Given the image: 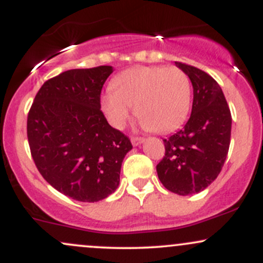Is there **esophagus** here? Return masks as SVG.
<instances>
[{
	"instance_id": "34e87169",
	"label": "esophagus",
	"mask_w": 263,
	"mask_h": 263,
	"mask_svg": "<svg viewBox=\"0 0 263 263\" xmlns=\"http://www.w3.org/2000/svg\"><path fill=\"white\" fill-rule=\"evenodd\" d=\"M144 142V138H141V137H132L131 138V143L134 144V146H140L141 143H143Z\"/></svg>"
}]
</instances>
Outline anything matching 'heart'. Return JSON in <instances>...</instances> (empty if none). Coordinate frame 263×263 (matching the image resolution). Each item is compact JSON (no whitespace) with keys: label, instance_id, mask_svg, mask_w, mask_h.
Returning <instances> with one entry per match:
<instances>
[{"label":"heart","instance_id":"heart-1","mask_svg":"<svg viewBox=\"0 0 263 263\" xmlns=\"http://www.w3.org/2000/svg\"><path fill=\"white\" fill-rule=\"evenodd\" d=\"M192 84L177 66H138L120 74L102 93L101 108L115 128H122L136 111L144 128L170 132L188 116Z\"/></svg>","mask_w":263,"mask_h":263}]
</instances>
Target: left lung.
I'll return each mask as SVG.
<instances>
[{
    "label": "left lung",
    "instance_id": "obj_1",
    "mask_svg": "<svg viewBox=\"0 0 263 263\" xmlns=\"http://www.w3.org/2000/svg\"><path fill=\"white\" fill-rule=\"evenodd\" d=\"M193 85L188 122L167 140L165 156L157 164L163 185L178 195L203 192L219 176L230 146L231 114L221 87L209 74L176 62Z\"/></svg>",
    "mask_w": 263,
    "mask_h": 263
}]
</instances>
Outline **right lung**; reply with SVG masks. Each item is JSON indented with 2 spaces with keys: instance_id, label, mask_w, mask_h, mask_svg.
<instances>
[{
  "instance_id": "add662e5",
  "label": "right lung",
  "mask_w": 263,
  "mask_h": 263,
  "mask_svg": "<svg viewBox=\"0 0 263 263\" xmlns=\"http://www.w3.org/2000/svg\"><path fill=\"white\" fill-rule=\"evenodd\" d=\"M110 65L71 69L45 81L27 120L31 153L39 173L62 194L95 203L120 184L131 142L108 125L100 93Z\"/></svg>"
}]
</instances>
